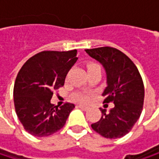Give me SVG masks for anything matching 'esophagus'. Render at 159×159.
I'll list each match as a JSON object with an SVG mask.
<instances>
[{"label":"esophagus","mask_w":159,"mask_h":159,"mask_svg":"<svg viewBox=\"0 0 159 159\" xmlns=\"http://www.w3.org/2000/svg\"><path fill=\"white\" fill-rule=\"evenodd\" d=\"M77 107H78L79 109H81V110H83V111H87V110L89 109L88 107H86V106H84V105H78Z\"/></svg>","instance_id":"1"}]
</instances>
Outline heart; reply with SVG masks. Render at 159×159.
Segmentation results:
<instances>
[{
    "label": "heart",
    "instance_id": "1",
    "mask_svg": "<svg viewBox=\"0 0 159 159\" xmlns=\"http://www.w3.org/2000/svg\"><path fill=\"white\" fill-rule=\"evenodd\" d=\"M93 70H100V66L96 62H90L87 64V71H93ZM73 98L80 103H86L91 98V94L87 93H76L73 96Z\"/></svg>",
    "mask_w": 159,
    "mask_h": 159
}]
</instances>
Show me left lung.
<instances>
[{
    "instance_id": "left-lung-1",
    "label": "left lung",
    "mask_w": 159,
    "mask_h": 159,
    "mask_svg": "<svg viewBox=\"0 0 159 159\" xmlns=\"http://www.w3.org/2000/svg\"><path fill=\"white\" fill-rule=\"evenodd\" d=\"M85 52L106 71L103 103H114L110 112L100 109L102 117L91 127L106 138H120L133 129L143 111L144 87L141 75L132 60L117 48L101 47Z\"/></svg>"
}]
</instances>
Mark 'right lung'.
<instances>
[{
	"label": "right lung",
	"instance_id": "obj_1",
	"mask_svg": "<svg viewBox=\"0 0 159 159\" xmlns=\"http://www.w3.org/2000/svg\"><path fill=\"white\" fill-rule=\"evenodd\" d=\"M77 50L41 51L20 69L14 87L16 112L25 130L38 137L51 135L65 124L75 105L50 103L53 92L63 86L65 77L77 61Z\"/></svg>",
	"mask_w": 159,
	"mask_h": 159
}]
</instances>
